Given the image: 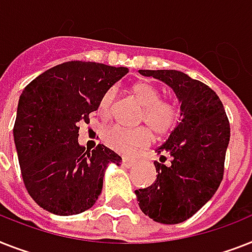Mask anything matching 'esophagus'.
I'll use <instances>...</instances> for the list:
<instances>
[{
    "label": "esophagus",
    "instance_id": "1",
    "mask_svg": "<svg viewBox=\"0 0 252 252\" xmlns=\"http://www.w3.org/2000/svg\"><path fill=\"white\" fill-rule=\"evenodd\" d=\"M134 163H136V160H134V159L123 158V160H122V164L124 165V167H126V168H129V167L134 165Z\"/></svg>",
    "mask_w": 252,
    "mask_h": 252
}]
</instances>
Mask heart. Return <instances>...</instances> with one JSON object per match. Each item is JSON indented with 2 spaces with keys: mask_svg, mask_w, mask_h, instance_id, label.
<instances>
[{
  "mask_svg": "<svg viewBox=\"0 0 252 252\" xmlns=\"http://www.w3.org/2000/svg\"><path fill=\"white\" fill-rule=\"evenodd\" d=\"M132 94L142 106L140 115L141 122H145L157 136H164L175 128L179 119V110L172 102L163 101L160 92L150 83L140 81L130 88ZM116 97L115 89H108L101 102L99 114L108 116L111 106ZM102 140L111 150L124 155H130L150 144V132L146 126L126 128L122 126H112L106 128Z\"/></svg>",
  "mask_w": 252,
  "mask_h": 252,
  "instance_id": "obj_1",
  "label": "heart"
}]
</instances>
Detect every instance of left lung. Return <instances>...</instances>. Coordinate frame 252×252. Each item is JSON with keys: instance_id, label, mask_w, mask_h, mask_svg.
I'll use <instances>...</instances> for the list:
<instances>
[{"instance_id": "8db88e82", "label": "left lung", "mask_w": 252, "mask_h": 252, "mask_svg": "<svg viewBox=\"0 0 252 252\" xmlns=\"http://www.w3.org/2000/svg\"><path fill=\"white\" fill-rule=\"evenodd\" d=\"M168 85L180 103V122L157 153V180L138 189L141 211L161 224H179L203 207L224 175L230 126L218 94L206 84L176 69H138ZM170 164L164 165L165 157Z\"/></svg>"}]
</instances>
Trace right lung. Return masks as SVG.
<instances>
[{
	"label": "right lung",
	"mask_w": 252,
	"mask_h": 252,
	"mask_svg": "<svg viewBox=\"0 0 252 252\" xmlns=\"http://www.w3.org/2000/svg\"><path fill=\"white\" fill-rule=\"evenodd\" d=\"M128 73L126 67L72 61L45 71L20 94L14 124L20 171L28 193L46 211H87L103 186L107 165L120 158L105 145H79V123L89 122L103 94Z\"/></svg>",
	"instance_id": "1"
}]
</instances>
